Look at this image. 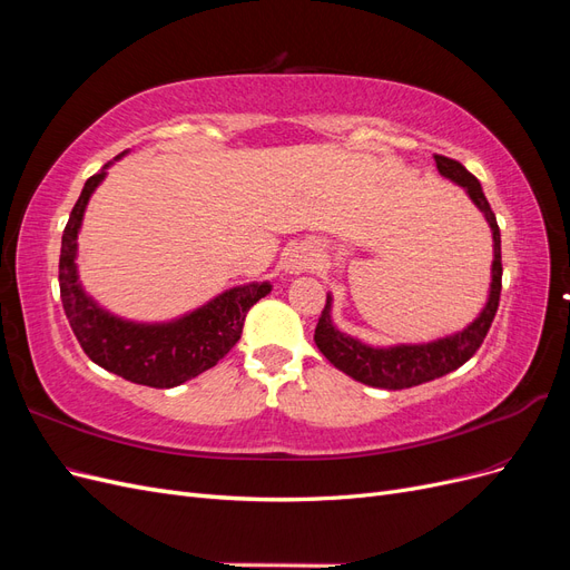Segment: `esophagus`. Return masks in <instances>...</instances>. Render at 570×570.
Instances as JSON below:
<instances>
[{"label":"esophagus","instance_id":"34e87169","mask_svg":"<svg viewBox=\"0 0 570 570\" xmlns=\"http://www.w3.org/2000/svg\"><path fill=\"white\" fill-rule=\"evenodd\" d=\"M314 264H316V252H314L312 247L299 245V247H292V249L285 254L283 268H285V273H289V275H297V273H304L306 268H312Z\"/></svg>","mask_w":570,"mask_h":570}]
</instances>
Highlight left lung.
Returning <instances> with one entry per match:
<instances>
[{"mask_svg": "<svg viewBox=\"0 0 570 570\" xmlns=\"http://www.w3.org/2000/svg\"><path fill=\"white\" fill-rule=\"evenodd\" d=\"M438 170L444 176L461 185L473 204L485 216L492 230V243H494V262H492V283H490V297L485 308H482L480 316L469 325L459 331L456 335L440 337L435 342L425 344H394V347H371L354 340L352 335L340 333L331 321V304L333 297L327 295L325 308L321 312L314 342L316 347L323 352V356L331 361L335 368L342 373L352 375L354 381L371 385V387H383V390H406L413 385H421L428 381H435L446 373L456 371L463 366L478 350L482 340H485L490 325L494 321L497 306H499V292H502V237H499L497 216L490 209V202L482 193L480 180L469 174L459 161L450 157H440L435 154Z\"/></svg>", "mask_w": 570, "mask_h": 570, "instance_id": "obj_1", "label": "left lung"}]
</instances>
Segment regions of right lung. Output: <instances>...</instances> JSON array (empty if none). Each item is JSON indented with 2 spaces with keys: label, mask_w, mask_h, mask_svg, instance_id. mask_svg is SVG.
<instances>
[{
  "label": "right lung",
  "mask_w": 570,
  "mask_h": 570,
  "mask_svg": "<svg viewBox=\"0 0 570 570\" xmlns=\"http://www.w3.org/2000/svg\"><path fill=\"white\" fill-rule=\"evenodd\" d=\"M118 159V157H116ZM109 166V164H107ZM105 166V168H107ZM105 168L88 178L61 237L59 289L68 323L82 352L97 366L147 387H176L216 366L243 335L249 308L266 297L271 283H249L223 292L197 312L170 323H132L116 318L85 295L76 271L78 230Z\"/></svg>",
  "instance_id": "1"
}]
</instances>
